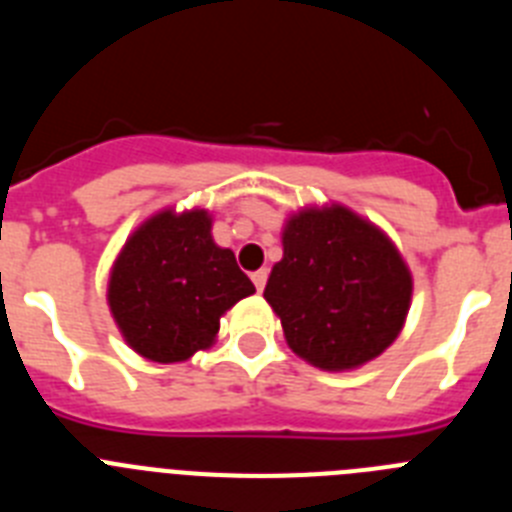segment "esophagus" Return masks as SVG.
Listing matches in <instances>:
<instances>
[{
    "mask_svg": "<svg viewBox=\"0 0 512 512\" xmlns=\"http://www.w3.org/2000/svg\"><path fill=\"white\" fill-rule=\"evenodd\" d=\"M251 279H253V284H256V289H259V292H264V287H266V279H269V269H259V271H253V274H251Z\"/></svg>",
    "mask_w": 512,
    "mask_h": 512,
    "instance_id": "1",
    "label": "esophagus"
}]
</instances>
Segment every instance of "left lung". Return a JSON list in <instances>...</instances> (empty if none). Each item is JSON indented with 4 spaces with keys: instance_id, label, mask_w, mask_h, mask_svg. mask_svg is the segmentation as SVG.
Here are the masks:
<instances>
[{
    "instance_id": "8db88e82",
    "label": "left lung",
    "mask_w": 512,
    "mask_h": 512,
    "mask_svg": "<svg viewBox=\"0 0 512 512\" xmlns=\"http://www.w3.org/2000/svg\"><path fill=\"white\" fill-rule=\"evenodd\" d=\"M282 246L264 297L297 356L346 372L400 336L413 277L377 225L341 205L307 207L287 220Z\"/></svg>"
}]
</instances>
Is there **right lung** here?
Instances as JSON below:
<instances>
[{
    "label": "right lung",
    "mask_w": 512,
    "mask_h": 512,
    "mask_svg": "<svg viewBox=\"0 0 512 512\" xmlns=\"http://www.w3.org/2000/svg\"><path fill=\"white\" fill-rule=\"evenodd\" d=\"M207 210H164L122 246L107 287L122 338L143 359L187 361L212 346L220 315L256 287L212 241Z\"/></svg>",
    "instance_id": "obj_1"
}]
</instances>
